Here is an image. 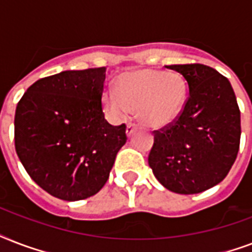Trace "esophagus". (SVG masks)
Wrapping results in <instances>:
<instances>
[{"instance_id": "34e87169", "label": "esophagus", "mask_w": 252, "mask_h": 252, "mask_svg": "<svg viewBox=\"0 0 252 252\" xmlns=\"http://www.w3.org/2000/svg\"><path fill=\"white\" fill-rule=\"evenodd\" d=\"M134 132H136V126H134V124H132V123H129V124L126 126V136H128V137H130V136H132Z\"/></svg>"}]
</instances>
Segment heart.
Returning <instances> with one entry per match:
<instances>
[{
    "label": "heart",
    "mask_w": 252,
    "mask_h": 252,
    "mask_svg": "<svg viewBox=\"0 0 252 252\" xmlns=\"http://www.w3.org/2000/svg\"><path fill=\"white\" fill-rule=\"evenodd\" d=\"M187 86L178 73L140 69L123 73L112 89L103 94V104L115 120H126L137 111L138 120L152 128L171 124L183 111Z\"/></svg>",
    "instance_id": "heart-1"
}]
</instances>
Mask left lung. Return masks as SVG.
Returning <instances> with one entry per match:
<instances>
[{
	"label": "left lung",
	"mask_w": 252,
	"mask_h": 252,
	"mask_svg": "<svg viewBox=\"0 0 252 252\" xmlns=\"http://www.w3.org/2000/svg\"><path fill=\"white\" fill-rule=\"evenodd\" d=\"M188 98L176 120L154 132L149 166L168 191L192 195L225 179L239 150L241 112L226 77L203 64L168 65Z\"/></svg>",
	"instance_id": "left-lung-1"
}]
</instances>
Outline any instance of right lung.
<instances>
[{
    "mask_svg": "<svg viewBox=\"0 0 252 252\" xmlns=\"http://www.w3.org/2000/svg\"><path fill=\"white\" fill-rule=\"evenodd\" d=\"M106 68L65 70L36 81L15 110V150L31 179L66 201L95 195L126 142V124L104 119Z\"/></svg>",
    "mask_w": 252,
    "mask_h": 252,
    "instance_id": "1",
    "label": "right lung"
}]
</instances>
